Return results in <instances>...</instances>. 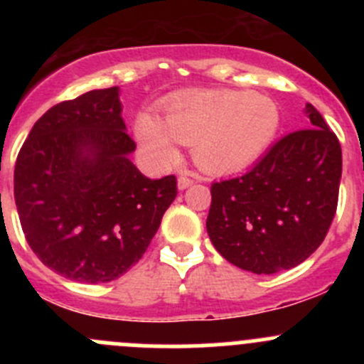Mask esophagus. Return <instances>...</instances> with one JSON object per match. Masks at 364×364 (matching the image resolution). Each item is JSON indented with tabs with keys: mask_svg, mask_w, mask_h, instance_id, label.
I'll use <instances>...</instances> for the list:
<instances>
[{
	"mask_svg": "<svg viewBox=\"0 0 364 364\" xmlns=\"http://www.w3.org/2000/svg\"><path fill=\"white\" fill-rule=\"evenodd\" d=\"M193 185V179L188 178V176H179L178 179V188L179 190H186L188 186Z\"/></svg>",
	"mask_w": 364,
	"mask_h": 364,
	"instance_id": "1",
	"label": "esophagus"
}]
</instances>
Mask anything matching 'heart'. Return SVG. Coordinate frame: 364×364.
<instances>
[{
	"label": "heart",
	"mask_w": 364,
	"mask_h": 364,
	"mask_svg": "<svg viewBox=\"0 0 364 364\" xmlns=\"http://www.w3.org/2000/svg\"><path fill=\"white\" fill-rule=\"evenodd\" d=\"M280 107L273 98L236 90L183 93L164 104V119L144 111L135 119V137L153 164L179 160V144L193 146L205 172L240 171L267 151L280 130Z\"/></svg>",
	"instance_id": "b5f03b06"
}]
</instances>
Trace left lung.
Here are the masks:
<instances>
[{"instance_id": "obj_1", "label": "left lung", "mask_w": 364, "mask_h": 364, "mask_svg": "<svg viewBox=\"0 0 364 364\" xmlns=\"http://www.w3.org/2000/svg\"><path fill=\"white\" fill-rule=\"evenodd\" d=\"M310 128L282 137L252 171L211 185L208 229L223 259L255 274L306 260L336 213L341 148L324 117L304 107Z\"/></svg>"}]
</instances>
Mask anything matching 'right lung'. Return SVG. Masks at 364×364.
<instances>
[{"mask_svg":"<svg viewBox=\"0 0 364 364\" xmlns=\"http://www.w3.org/2000/svg\"><path fill=\"white\" fill-rule=\"evenodd\" d=\"M119 87L61 102L29 132L14 196L31 250L49 269L84 284L127 273L148 250L176 199V178L149 179L132 164L135 142Z\"/></svg>","mask_w":364,"mask_h":364,"instance_id":"add662e5","label":"right lung"}]
</instances>
